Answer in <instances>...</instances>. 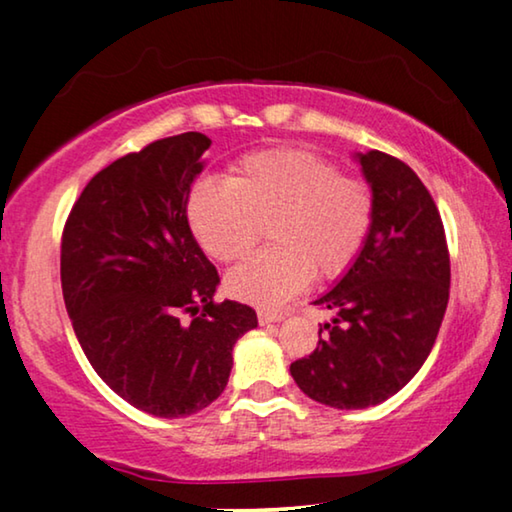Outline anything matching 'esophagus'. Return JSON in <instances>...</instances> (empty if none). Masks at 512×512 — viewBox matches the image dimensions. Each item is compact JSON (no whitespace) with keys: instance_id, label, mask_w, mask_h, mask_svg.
<instances>
[{"instance_id":"34e87169","label":"esophagus","mask_w":512,"mask_h":512,"mask_svg":"<svg viewBox=\"0 0 512 512\" xmlns=\"http://www.w3.org/2000/svg\"><path fill=\"white\" fill-rule=\"evenodd\" d=\"M286 314L284 311H270V309H258V323L261 325H270V323H279Z\"/></svg>"}]
</instances>
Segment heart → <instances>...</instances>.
Wrapping results in <instances>:
<instances>
[{"label": "heart", "instance_id": "heart-1", "mask_svg": "<svg viewBox=\"0 0 512 512\" xmlns=\"http://www.w3.org/2000/svg\"><path fill=\"white\" fill-rule=\"evenodd\" d=\"M187 219L201 249L219 263L247 256L268 226L272 247L238 265L226 286L233 298L277 307L311 277L332 281L353 268L372 238L376 196L365 177L344 175L321 154L277 147L247 154L226 182H198Z\"/></svg>", "mask_w": 512, "mask_h": 512}]
</instances>
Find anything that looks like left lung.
Returning <instances> with one entry per match:
<instances>
[{
    "mask_svg": "<svg viewBox=\"0 0 512 512\" xmlns=\"http://www.w3.org/2000/svg\"><path fill=\"white\" fill-rule=\"evenodd\" d=\"M376 196L372 238L342 281L314 305L335 311L291 376L314 402L367 409L418 374L439 335L450 295L441 214L425 184L390 154H358Z\"/></svg>",
    "mask_w": 512,
    "mask_h": 512,
    "instance_id": "obj_1",
    "label": "left lung"
}]
</instances>
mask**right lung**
<instances>
[{
	"mask_svg": "<svg viewBox=\"0 0 512 512\" xmlns=\"http://www.w3.org/2000/svg\"><path fill=\"white\" fill-rule=\"evenodd\" d=\"M212 140H154L99 170L62 233V293L80 346L110 390L157 418H184L224 392L233 346L256 311L214 302L219 274L187 219Z\"/></svg>",
	"mask_w": 512,
	"mask_h": 512,
	"instance_id": "add662e5",
	"label": "right lung"
}]
</instances>
